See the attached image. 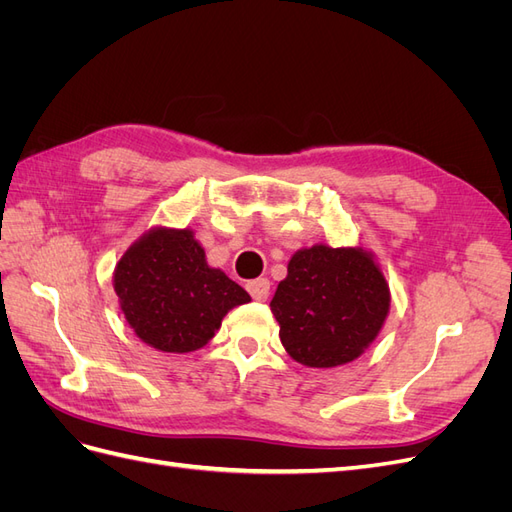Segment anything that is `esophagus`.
I'll use <instances>...</instances> for the list:
<instances>
[{
  "label": "esophagus",
  "mask_w": 512,
  "mask_h": 512,
  "mask_svg": "<svg viewBox=\"0 0 512 512\" xmlns=\"http://www.w3.org/2000/svg\"><path fill=\"white\" fill-rule=\"evenodd\" d=\"M269 290H271V282L267 280V277H258V280L247 282V292L252 294L254 301H260V303L267 301Z\"/></svg>",
  "instance_id": "34e87169"
}]
</instances>
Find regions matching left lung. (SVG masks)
I'll use <instances>...</instances> for the list:
<instances>
[{"instance_id": "1", "label": "left lung", "mask_w": 512, "mask_h": 512, "mask_svg": "<svg viewBox=\"0 0 512 512\" xmlns=\"http://www.w3.org/2000/svg\"><path fill=\"white\" fill-rule=\"evenodd\" d=\"M391 292L363 247L312 245L288 262L271 312L294 361L307 367L346 365L369 348L389 316Z\"/></svg>"}]
</instances>
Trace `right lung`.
Wrapping results in <instances>:
<instances>
[{
	"mask_svg": "<svg viewBox=\"0 0 512 512\" xmlns=\"http://www.w3.org/2000/svg\"><path fill=\"white\" fill-rule=\"evenodd\" d=\"M121 312L143 342L160 352L209 344L232 307L250 303L237 282L207 265L190 228H151L115 267Z\"/></svg>",
	"mask_w": 512,
	"mask_h": 512,
	"instance_id": "add662e5",
	"label": "right lung"
}]
</instances>
